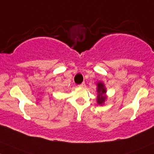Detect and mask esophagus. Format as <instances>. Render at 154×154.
I'll return each instance as SVG.
<instances>
[{
  "instance_id": "34e87169",
  "label": "esophagus",
  "mask_w": 154,
  "mask_h": 154,
  "mask_svg": "<svg viewBox=\"0 0 154 154\" xmlns=\"http://www.w3.org/2000/svg\"><path fill=\"white\" fill-rule=\"evenodd\" d=\"M79 87H80V88H85V82H82V84H80V85H79Z\"/></svg>"
}]
</instances>
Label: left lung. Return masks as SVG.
Here are the masks:
<instances>
[{"instance_id":"obj_1","label":"left lung","mask_w":154,"mask_h":154,"mask_svg":"<svg viewBox=\"0 0 154 154\" xmlns=\"http://www.w3.org/2000/svg\"><path fill=\"white\" fill-rule=\"evenodd\" d=\"M96 90H97V98H96V102L99 105H103L107 99V96L106 95L107 93V88L104 85V82H98L96 83Z\"/></svg>"}]
</instances>
